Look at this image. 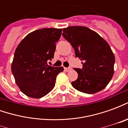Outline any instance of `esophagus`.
<instances>
[{"instance_id":"esophagus-1","label":"esophagus","mask_w":128,"mask_h":128,"mask_svg":"<svg viewBox=\"0 0 128 128\" xmlns=\"http://www.w3.org/2000/svg\"><path fill=\"white\" fill-rule=\"evenodd\" d=\"M71 69H72V68H71V67H68V68H64V70H65L66 71H67V72L70 71V70Z\"/></svg>"}]
</instances>
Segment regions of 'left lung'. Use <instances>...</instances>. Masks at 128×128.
<instances>
[{
  "mask_svg": "<svg viewBox=\"0 0 128 128\" xmlns=\"http://www.w3.org/2000/svg\"><path fill=\"white\" fill-rule=\"evenodd\" d=\"M62 36L72 45L75 56L83 62L82 68H74L78 78L71 83L72 87L87 94H94L105 88L112 78L115 62L108 42L86 26L64 28Z\"/></svg>",
  "mask_w": 128,
  "mask_h": 128,
  "instance_id": "1",
  "label": "left lung"
}]
</instances>
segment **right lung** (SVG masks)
Returning <instances> with one entry per match:
<instances>
[{
  "instance_id": "add662e5",
  "label": "right lung",
  "mask_w": 128,
  "mask_h": 128,
  "mask_svg": "<svg viewBox=\"0 0 128 128\" xmlns=\"http://www.w3.org/2000/svg\"><path fill=\"white\" fill-rule=\"evenodd\" d=\"M62 29L44 28L29 34L18 44L14 53L12 72L16 84L24 94L41 98L54 88L56 77L64 68L47 64L53 58L56 43Z\"/></svg>"
}]
</instances>
